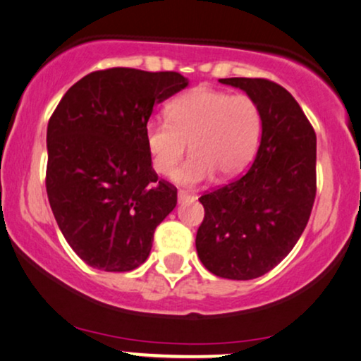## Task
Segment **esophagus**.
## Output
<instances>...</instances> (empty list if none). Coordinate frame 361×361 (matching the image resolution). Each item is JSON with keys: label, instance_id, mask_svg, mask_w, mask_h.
Instances as JSON below:
<instances>
[{"label": "esophagus", "instance_id": "1", "mask_svg": "<svg viewBox=\"0 0 361 361\" xmlns=\"http://www.w3.org/2000/svg\"><path fill=\"white\" fill-rule=\"evenodd\" d=\"M193 200L195 197L192 193L185 192V190H180V192H178V202L180 203H188V202H193Z\"/></svg>", "mask_w": 361, "mask_h": 361}]
</instances>
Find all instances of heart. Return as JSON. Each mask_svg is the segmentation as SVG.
Instances as JSON below:
<instances>
[{
    "label": "heart",
    "mask_w": 361,
    "mask_h": 361,
    "mask_svg": "<svg viewBox=\"0 0 361 361\" xmlns=\"http://www.w3.org/2000/svg\"><path fill=\"white\" fill-rule=\"evenodd\" d=\"M262 136V112L245 94L195 89L168 104L164 121L145 126V146L158 175H169L189 142L190 158L173 172L178 185L195 186L216 175L244 171Z\"/></svg>",
    "instance_id": "1"
}]
</instances>
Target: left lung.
Returning <instances> with one entry per match:
<instances>
[{
    "mask_svg": "<svg viewBox=\"0 0 361 361\" xmlns=\"http://www.w3.org/2000/svg\"><path fill=\"white\" fill-rule=\"evenodd\" d=\"M262 112V137L252 166L203 193L205 216L197 252L212 274L249 281L272 271L305 232L316 197V133L301 106L269 79L232 77Z\"/></svg>",
    "mask_w": 361,
    "mask_h": 361,
    "instance_id": "1",
    "label": "left lung"
}]
</instances>
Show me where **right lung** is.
<instances>
[{
    "mask_svg": "<svg viewBox=\"0 0 361 361\" xmlns=\"http://www.w3.org/2000/svg\"><path fill=\"white\" fill-rule=\"evenodd\" d=\"M186 85L178 72L95 71L50 116L47 195L65 240L90 267L141 266L156 227L176 207V188L151 166L145 126L154 102Z\"/></svg>",
    "mask_w": 361,
    "mask_h": 361,
    "instance_id": "1",
    "label": "right lung"
}]
</instances>
